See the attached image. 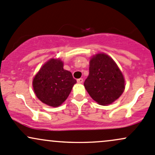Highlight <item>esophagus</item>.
<instances>
[{
  "label": "esophagus",
  "instance_id": "34e87169",
  "mask_svg": "<svg viewBox=\"0 0 155 155\" xmlns=\"http://www.w3.org/2000/svg\"><path fill=\"white\" fill-rule=\"evenodd\" d=\"M77 81L78 84H82V83L84 82V79H83V78H79V79L77 80Z\"/></svg>",
  "mask_w": 155,
  "mask_h": 155
}]
</instances>
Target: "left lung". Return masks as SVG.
I'll return each mask as SVG.
<instances>
[{
    "mask_svg": "<svg viewBox=\"0 0 155 155\" xmlns=\"http://www.w3.org/2000/svg\"><path fill=\"white\" fill-rule=\"evenodd\" d=\"M84 86L94 101L106 106L112 104L123 94L125 80L112 58L99 53L91 58L89 74Z\"/></svg>",
    "mask_w": 155,
    "mask_h": 155,
    "instance_id": "obj_1",
    "label": "left lung"
}]
</instances>
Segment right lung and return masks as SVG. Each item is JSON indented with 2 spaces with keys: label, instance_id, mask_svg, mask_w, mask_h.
Returning <instances> with one entry per match:
<instances>
[{
  "label": "right lung",
  "instance_id": "add662e5",
  "mask_svg": "<svg viewBox=\"0 0 155 155\" xmlns=\"http://www.w3.org/2000/svg\"><path fill=\"white\" fill-rule=\"evenodd\" d=\"M77 83L69 71L64 69L59 58H51L41 68L32 81L35 94L41 102L58 107L67 99Z\"/></svg>",
  "mask_w": 155,
  "mask_h": 155
}]
</instances>
